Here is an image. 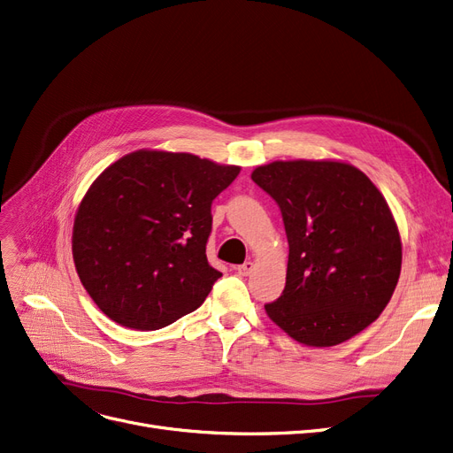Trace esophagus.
Wrapping results in <instances>:
<instances>
[{
	"label": "esophagus",
	"instance_id": "1",
	"mask_svg": "<svg viewBox=\"0 0 453 453\" xmlns=\"http://www.w3.org/2000/svg\"><path fill=\"white\" fill-rule=\"evenodd\" d=\"M234 270H237L241 275H248V273L253 270V263H251V261H246L244 265H239Z\"/></svg>",
	"mask_w": 453,
	"mask_h": 453
}]
</instances>
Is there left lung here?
Wrapping results in <instances>:
<instances>
[{"label": "left lung", "instance_id": "8db88e82", "mask_svg": "<svg viewBox=\"0 0 453 453\" xmlns=\"http://www.w3.org/2000/svg\"><path fill=\"white\" fill-rule=\"evenodd\" d=\"M251 180L278 203L287 283L268 317L305 346H335L376 320L396 288L402 242L366 175L335 161H275Z\"/></svg>", "mask_w": 453, "mask_h": 453}]
</instances>
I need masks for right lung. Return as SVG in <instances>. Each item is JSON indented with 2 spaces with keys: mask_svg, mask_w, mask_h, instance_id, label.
<instances>
[{
  "mask_svg": "<svg viewBox=\"0 0 453 453\" xmlns=\"http://www.w3.org/2000/svg\"><path fill=\"white\" fill-rule=\"evenodd\" d=\"M239 166L141 150L102 172L77 209L72 253L94 303L153 331L198 309L222 273L207 261L212 200Z\"/></svg>",
  "mask_w": 453,
  "mask_h": 453,
  "instance_id": "right-lung-1",
  "label": "right lung"
}]
</instances>
